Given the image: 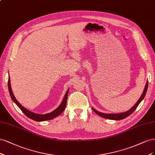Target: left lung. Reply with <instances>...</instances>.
<instances>
[{"label":"left lung","mask_w":155,"mask_h":155,"mask_svg":"<svg viewBox=\"0 0 155 155\" xmlns=\"http://www.w3.org/2000/svg\"><path fill=\"white\" fill-rule=\"evenodd\" d=\"M147 87H148V81H147L146 86H145V88L143 89V91L141 97H140V98L138 99V101L130 109H129L128 111H127L126 112H122V113H109H109H104L99 112V111H97L94 108L92 107L93 111L95 112V113H97V114H98L99 116H101V117L104 118H107V119H109V120H122V119L126 118L127 117L130 115V114H132L134 112V111L137 109L139 104L140 103L142 100L144 98L145 95H146L147 90Z\"/></svg>","instance_id":"8db88e82"}]
</instances>
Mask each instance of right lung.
Masks as SVG:
<instances>
[{
  "instance_id": "1",
  "label": "right lung",
  "mask_w": 155,
  "mask_h": 155,
  "mask_svg": "<svg viewBox=\"0 0 155 155\" xmlns=\"http://www.w3.org/2000/svg\"><path fill=\"white\" fill-rule=\"evenodd\" d=\"M8 89H9V94H10V97L12 99V101L16 104L17 106L21 109V111L26 114V115L35 121H37V122H42V121H46V120H51L54 117H57V116L60 115L66 108V103H67V100H68V94L69 93V89L67 90L66 94H65L64 97L62 100V101L61 102V104H60V106L57 108L54 109V111H51V113H46V114H38V113H33L32 111H29L28 109H27L26 108H25L24 107H23L22 105L20 104L17 100L16 99V98L15 97L14 94L13 93L12 89V86H11V84H10V78H9V76L8 77Z\"/></svg>"
}]
</instances>
